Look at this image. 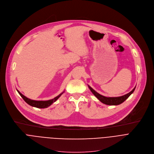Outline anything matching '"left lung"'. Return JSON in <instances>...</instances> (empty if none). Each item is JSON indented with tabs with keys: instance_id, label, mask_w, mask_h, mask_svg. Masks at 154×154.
Wrapping results in <instances>:
<instances>
[{
	"instance_id": "left-lung-1",
	"label": "left lung",
	"mask_w": 154,
	"mask_h": 154,
	"mask_svg": "<svg viewBox=\"0 0 154 154\" xmlns=\"http://www.w3.org/2000/svg\"><path fill=\"white\" fill-rule=\"evenodd\" d=\"M88 88H90V91L92 92V94H93L101 102V103H103L105 105H118L121 104L122 103H123V102L134 92L136 87L133 88V90L132 91H131L129 93L125 95H122L121 97H106L105 96L101 95L100 94H99L98 93L94 90L93 88H92L90 86L88 85Z\"/></svg>"
}]
</instances>
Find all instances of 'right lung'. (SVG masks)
Masks as SVG:
<instances>
[{
	"mask_svg": "<svg viewBox=\"0 0 154 154\" xmlns=\"http://www.w3.org/2000/svg\"><path fill=\"white\" fill-rule=\"evenodd\" d=\"M17 91L18 92V94H20V95L22 97V98L24 100V101L26 102V103H28L29 105L33 106V107H36L38 108H48V106H49L50 105H52L54 102H55L61 95L64 93V91L61 93L60 94H59L58 96H57L56 97L54 98L53 99H51L49 100H46V101H36V100H31L29 98H28L27 97H26L25 96H24L23 95H22L20 92L17 90Z\"/></svg>",
	"mask_w": 154,
	"mask_h": 154,
	"instance_id": "right-lung-1",
	"label": "right lung"
}]
</instances>
